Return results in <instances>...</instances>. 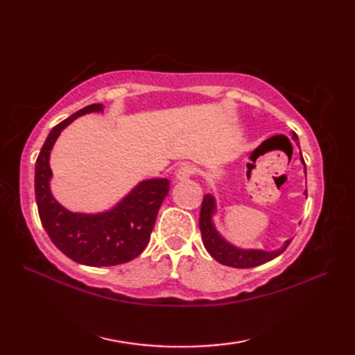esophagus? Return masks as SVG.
Masks as SVG:
<instances>
[{"instance_id": "esophagus-1", "label": "esophagus", "mask_w": 355, "mask_h": 355, "mask_svg": "<svg viewBox=\"0 0 355 355\" xmlns=\"http://www.w3.org/2000/svg\"><path fill=\"white\" fill-rule=\"evenodd\" d=\"M195 173V168L192 164H189V163H184V164H182L180 166V168L177 169V172H175V177H177V180H187L189 177H192Z\"/></svg>"}]
</instances>
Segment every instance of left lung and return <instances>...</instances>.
<instances>
[{"instance_id":"8db88e82","label":"left lung","mask_w":355,"mask_h":355,"mask_svg":"<svg viewBox=\"0 0 355 355\" xmlns=\"http://www.w3.org/2000/svg\"><path fill=\"white\" fill-rule=\"evenodd\" d=\"M293 140L297 141V135L293 134ZM300 162H305L300 154ZM306 172V169H305ZM306 195V191L304 192ZM216 212V201L212 193L205 195L201 202V212H200V230L202 244H205L206 250L210 253L214 259H216L223 266H229L233 268H252L261 263H266L276 256L281 254L286 247L290 245L291 239H286L285 244L276 250H261V248H241L229 243L220 232L216 230L214 224V215Z\"/></svg>"}]
</instances>
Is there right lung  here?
<instances>
[{
    "instance_id": "right-lung-1",
    "label": "right lung",
    "mask_w": 355,
    "mask_h": 355,
    "mask_svg": "<svg viewBox=\"0 0 355 355\" xmlns=\"http://www.w3.org/2000/svg\"><path fill=\"white\" fill-rule=\"evenodd\" d=\"M102 111V103L88 105L53 128L35 166V197L45 232L65 256L89 267L117 266L137 258L149 243L158 209L169 192L168 178L143 180L114 207L101 214L70 212L55 200L50 189L53 145L73 120Z\"/></svg>"
}]
</instances>
